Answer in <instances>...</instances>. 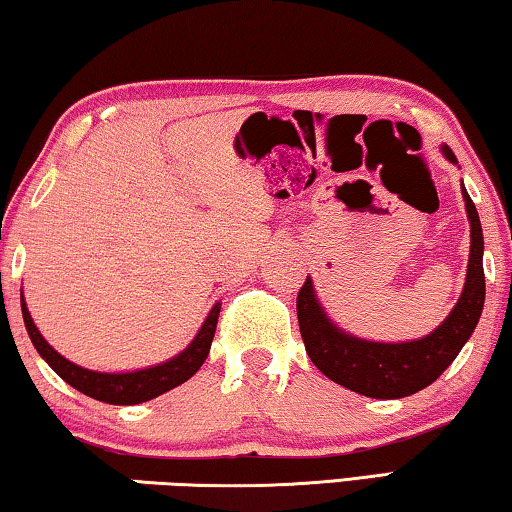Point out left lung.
<instances>
[{
  "mask_svg": "<svg viewBox=\"0 0 512 512\" xmlns=\"http://www.w3.org/2000/svg\"><path fill=\"white\" fill-rule=\"evenodd\" d=\"M446 160H455L453 151L442 146ZM467 217L471 226V249L465 288L458 304L435 332L405 343H375L338 329L318 304L313 283L306 277L297 293V320L304 348L320 373L341 387L368 398H405L426 389L442 375L462 345L469 341L483 313L485 272H483V229L474 201L465 187Z\"/></svg>",
  "mask_w": 512,
  "mask_h": 512,
  "instance_id": "1",
  "label": "left lung"
}]
</instances>
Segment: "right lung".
Instances as JSON below:
<instances>
[{"label":"right lung","instance_id":"obj_1","mask_svg":"<svg viewBox=\"0 0 512 512\" xmlns=\"http://www.w3.org/2000/svg\"><path fill=\"white\" fill-rule=\"evenodd\" d=\"M20 306H22V318H25V327L29 332L31 343H34L38 355L47 361V366H50L61 380H66L70 387L82 391L84 396L96 398L100 403H109V405L146 403V400L157 398L160 393L178 387V384H183L185 380H190L208 357L210 343L212 338H215L219 309H222V304L219 302L212 306V311L208 313V318L199 329V334L194 336V341L187 345L178 357L164 361V364L141 368V371H132V373H98V371H89V368L75 366L73 361L61 357L59 352L45 341L43 334L38 332V327L29 316L22 293H20Z\"/></svg>","mask_w":512,"mask_h":512}]
</instances>
